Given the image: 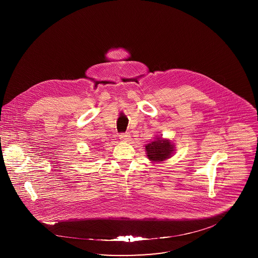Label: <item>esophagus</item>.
I'll return each instance as SVG.
<instances>
[{"label":"esophagus","mask_w":258,"mask_h":258,"mask_svg":"<svg viewBox=\"0 0 258 258\" xmlns=\"http://www.w3.org/2000/svg\"><path fill=\"white\" fill-rule=\"evenodd\" d=\"M119 138L121 139V140H123V141H130L131 140V135H128V134H120L119 135Z\"/></svg>","instance_id":"1"}]
</instances>
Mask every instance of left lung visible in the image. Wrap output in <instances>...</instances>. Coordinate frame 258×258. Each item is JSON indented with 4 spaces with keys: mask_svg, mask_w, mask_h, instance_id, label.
I'll return each instance as SVG.
<instances>
[{
    "mask_svg": "<svg viewBox=\"0 0 258 258\" xmlns=\"http://www.w3.org/2000/svg\"><path fill=\"white\" fill-rule=\"evenodd\" d=\"M173 151V145L169 140H163L161 138H157L156 141L146 146L148 159L153 161H162L170 158Z\"/></svg>",
    "mask_w": 258,
    "mask_h": 258,
    "instance_id": "1",
    "label": "left lung"
}]
</instances>
